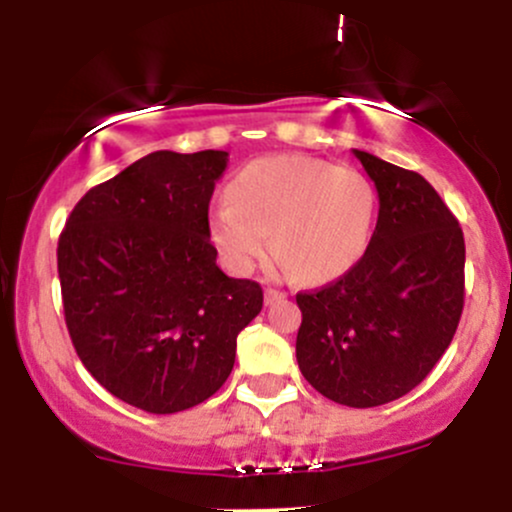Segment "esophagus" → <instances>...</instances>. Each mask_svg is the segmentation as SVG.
Listing matches in <instances>:
<instances>
[{"instance_id":"1","label":"esophagus","mask_w":512,"mask_h":512,"mask_svg":"<svg viewBox=\"0 0 512 512\" xmlns=\"http://www.w3.org/2000/svg\"><path fill=\"white\" fill-rule=\"evenodd\" d=\"M282 299H286L284 291H277V289H267L265 291V303H267V306H269V303H277V301H282Z\"/></svg>"}]
</instances>
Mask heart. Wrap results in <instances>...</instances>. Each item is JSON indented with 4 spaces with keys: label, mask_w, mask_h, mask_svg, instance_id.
Instances as JSON below:
<instances>
[{
    "label": "heart",
    "mask_w": 512,
    "mask_h": 512,
    "mask_svg": "<svg viewBox=\"0 0 512 512\" xmlns=\"http://www.w3.org/2000/svg\"><path fill=\"white\" fill-rule=\"evenodd\" d=\"M226 196L211 213L209 238L233 274H250L274 247L299 282H333L372 243L376 192L355 167L306 155L265 157L235 174Z\"/></svg>",
    "instance_id": "b5f03b06"
}]
</instances>
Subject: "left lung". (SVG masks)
Instances as JSON below:
<instances>
[{
    "mask_svg": "<svg viewBox=\"0 0 512 512\" xmlns=\"http://www.w3.org/2000/svg\"><path fill=\"white\" fill-rule=\"evenodd\" d=\"M379 194L362 260L338 282L296 294V359L318 393L374 408L413 391L457 333L464 308V233L418 172L352 150Z\"/></svg>",
    "mask_w": 512,
    "mask_h": 512,
    "instance_id": "left-lung-1",
    "label": "left lung"
}]
</instances>
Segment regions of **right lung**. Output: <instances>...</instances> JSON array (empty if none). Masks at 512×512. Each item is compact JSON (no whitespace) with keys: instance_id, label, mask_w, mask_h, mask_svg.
<instances>
[{"instance_id":"1","label":"right lung","mask_w":512,"mask_h":512,"mask_svg":"<svg viewBox=\"0 0 512 512\" xmlns=\"http://www.w3.org/2000/svg\"><path fill=\"white\" fill-rule=\"evenodd\" d=\"M223 150H157L77 201L58 240L65 323L87 372L148 413L226 384L262 286L216 265L209 201Z\"/></svg>"}]
</instances>
